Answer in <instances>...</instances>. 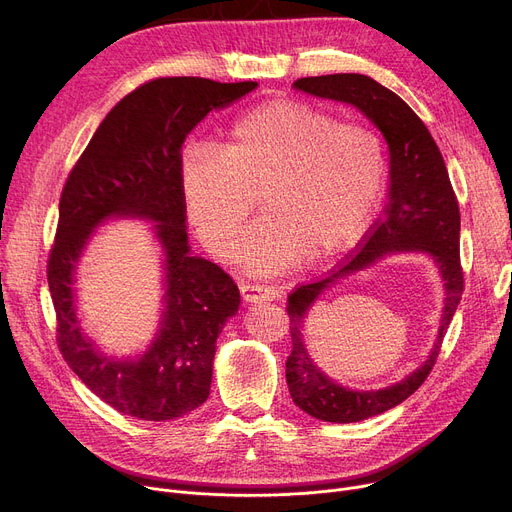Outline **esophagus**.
Here are the masks:
<instances>
[{"label": "esophagus", "mask_w": 512, "mask_h": 512, "mask_svg": "<svg viewBox=\"0 0 512 512\" xmlns=\"http://www.w3.org/2000/svg\"><path fill=\"white\" fill-rule=\"evenodd\" d=\"M241 296H243L245 302H269V300L277 298V290L273 286L243 282L241 284Z\"/></svg>", "instance_id": "obj_1"}]
</instances>
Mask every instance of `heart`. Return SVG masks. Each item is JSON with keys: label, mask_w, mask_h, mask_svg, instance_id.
<instances>
[{"label": "heart", "mask_w": 512, "mask_h": 512, "mask_svg": "<svg viewBox=\"0 0 512 512\" xmlns=\"http://www.w3.org/2000/svg\"><path fill=\"white\" fill-rule=\"evenodd\" d=\"M388 179L376 126L300 100L241 114L220 149L198 145L181 163L185 208L210 251L228 257L257 196L265 214L245 232L249 269L273 273L308 251L333 255L367 228Z\"/></svg>", "instance_id": "b5f03b06"}]
</instances>
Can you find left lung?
Here are the masks:
<instances>
[{"instance_id":"8db88e82","label":"left lung","mask_w":512,"mask_h":512,"mask_svg":"<svg viewBox=\"0 0 512 512\" xmlns=\"http://www.w3.org/2000/svg\"><path fill=\"white\" fill-rule=\"evenodd\" d=\"M306 94L347 102L374 122L390 147V202L363 235L361 243L337 267L288 294L292 353L286 380L296 406L327 423H357L382 414L414 394L431 374L443 337L463 294L459 259V206L443 155L429 128L394 91L367 75L335 73L302 77L294 83ZM396 250L433 254L446 282V306L438 343L430 359L400 385L384 391L357 393L335 385L307 357L301 339V318L313 300L341 276Z\"/></svg>"}]
</instances>
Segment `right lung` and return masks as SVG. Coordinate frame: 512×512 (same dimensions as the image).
<instances>
[{
    "instance_id": "1",
    "label": "right lung",
    "mask_w": 512,
    "mask_h": 512,
    "mask_svg": "<svg viewBox=\"0 0 512 512\" xmlns=\"http://www.w3.org/2000/svg\"><path fill=\"white\" fill-rule=\"evenodd\" d=\"M255 87V81L220 83L204 77H157L138 85L108 112L63 185L57 235L46 263L57 345L79 380L118 412L143 421H171L210 396L216 339L237 312L241 294L222 267L190 255L181 145L208 112ZM108 215L155 219L168 257L162 333L138 362L96 354L74 316V263L90 228Z\"/></svg>"
}]
</instances>
